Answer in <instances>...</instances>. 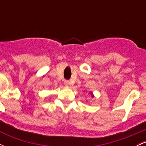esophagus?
Listing matches in <instances>:
<instances>
[{
    "instance_id": "34e87169",
    "label": "esophagus",
    "mask_w": 146,
    "mask_h": 146,
    "mask_svg": "<svg viewBox=\"0 0 146 146\" xmlns=\"http://www.w3.org/2000/svg\"><path fill=\"white\" fill-rule=\"evenodd\" d=\"M64 85L66 86H70V82H69V81H68V80H64Z\"/></svg>"
}]
</instances>
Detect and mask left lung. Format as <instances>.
<instances>
[{
	"instance_id": "1",
	"label": "left lung",
	"mask_w": 146,
	"mask_h": 146,
	"mask_svg": "<svg viewBox=\"0 0 146 146\" xmlns=\"http://www.w3.org/2000/svg\"><path fill=\"white\" fill-rule=\"evenodd\" d=\"M90 94H91V96H92V98H94V95H93V93H92V92H90Z\"/></svg>"
}]
</instances>
